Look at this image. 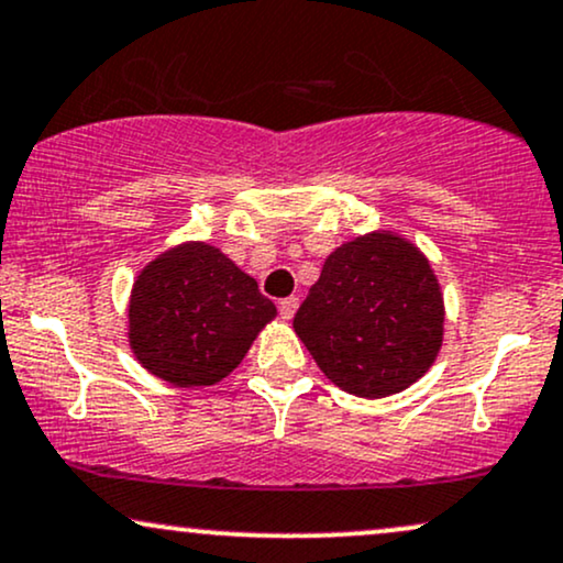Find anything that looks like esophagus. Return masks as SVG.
Listing matches in <instances>:
<instances>
[{"instance_id": "1", "label": "esophagus", "mask_w": 563, "mask_h": 563, "mask_svg": "<svg viewBox=\"0 0 563 563\" xmlns=\"http://www.w3.org/2000/svg\"><path fill=\"white\" fill-rule=\"evenodd\" d=\"M296 309H299V299H296V296H288V299L277 303V311H280L283 320H290V317L296 314Z\"/></svg>"}]
</instances>
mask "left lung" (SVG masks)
<instances>
[{
  "label": "left lung",
  "instance_id": "1",
  "mask_svg": "<svg viewBox=\"0 0 563 563\" xmlns=\"http://www.w3.org/2000/svg\"><path fill=\"white\" fill-rule=\"evenodd\" d=\"M294 330L338 388L383 398L430 369L443 341V296L411 243L362 235L328 256Z\"/></svg>",
  "mask_w": 563,
  "mask_h": 563
}]
</instances>
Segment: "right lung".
Returning <instances> with one entry per match:
<instances>
[{"mask_svg":"<svg viewBox=\"0 0 563 563\" xmlns=\"http://www.w3.org/2000/svg\"><path fill=\"white\" fill-rule=\"evenodd\" d=\"M128 317L139 362L162 380L194 388L239 367L275 303L214 246L186 243L139 275Z\"/></svg>","mask_w":563,"mask_h":563,"instance_id":"1","label":"right lung"}]
</instances>
